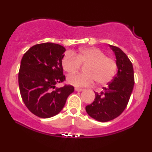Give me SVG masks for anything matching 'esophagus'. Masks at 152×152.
Returning <instances> with one entry per match:
<instances>
[{
  "label": "esophagus",
  "mask_w": 152,
  "mask_h": 152,
  "mask_svg": "<svg viewBox=\"0 0 152 152\" xmlns=\"http://www.w3.org/2000/svg\"><path fill=\"white\" fill-rule=\"evenodd\" d=\"M83 88H75V91H78V92H80V91H83Z\"/></svg>",
  "instance_id": "esophagus-1"
}]
</instances>
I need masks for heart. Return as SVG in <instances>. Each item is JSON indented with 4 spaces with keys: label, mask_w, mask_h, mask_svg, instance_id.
Segmentation results:
<instances>
[{
    "label": "heart",
    "mask_w": 152,
    "mask_h": 152,
    "mask_svg": "<svg viewBox=\"0 0 152 152\" xmlns=\"http://www.w3.org/2000/svg\"><path fill=\"white\" fill-rule=\"evenodd\" d=\"M61 64L68 75L76 72L81 65H86L85 74L78 73L68 78L70 84L78 87L91 86L95 81L100 85L107 84L112 81L117 71L116 61L94 47L81 48L74 53L66 52Z\"/></svg>",
    "instance_id": "1"
}]
</instances>
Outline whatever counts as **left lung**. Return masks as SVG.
<instances>
[{
  "label": "left lung",
  "instance_id": "left-lung-1",
  "mask_svg": "<svg viewBox=\"0 0 152 152\" xmlns=\"http://www.w3.org/2000/svg\"><path fill=\"white\" fill-rule=\"evenodd\" d=\"M116 58L118 73L101 93L95 92L92 104L86 106L91 117L106 122L118 117L126 109L134 84V69L128 56L118 47L109 45Z\"/></svg>",
  "mask_w": 152,
  "mask_h": 152
}]
</instances>
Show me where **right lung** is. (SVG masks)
I'll list each match as a JSON object with an SVG mask.
<instances>
[{"label":"right lung","instance_id":"right-lung-1","mask_svg":"<svg viewBox=\"0 0 152 152\" xmlns=\"http://www.w3.org/2000/svg\"><path fill=\"white\" fill-rule=\"evenodd\" d=\"M66 48L59 44H36L24 53L18 72L20 96L28 109L40 118L58 114L74 86L55 85L66 80L61 61Z\"/></svg>","mask_w":152,"mask_h":152}]
</instances>
